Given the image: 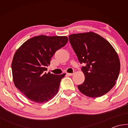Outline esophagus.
<instances>
[{
  "label": "esophagus",
  "instance_id": "esophagus-1",
  "mask_svg": "<svg viewBox=\"0 0 128 128\" xmlns=\"http://www.w3.org/2000/svg\"><path fill=\"white\" fill-rule=\"evenodd\" d=\"M67 74H68V76H73V73H66Z\"/></svg>",
  "mask_w": 128,
  "mask_h": 128
}]
</instances>
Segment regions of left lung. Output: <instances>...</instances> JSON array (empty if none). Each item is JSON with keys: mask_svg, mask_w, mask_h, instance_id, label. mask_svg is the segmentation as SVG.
I'll use <instances>...</instances> for the list:
<instances>
[{"mask_svg": "<svg viewBox=\"0 0 128 128\" xmlns=\"http://www.w3.org/2000/svg\"><path fill=\"white\" fill-rule=\"evenodd\" d=\"M80 62L85 64L81 70L85 81L78 88L82 94L96 98L107 93L118 78L120 62L112 45L102 36L93 32L69 36Z\"/></svg>", "mask_w": 128, "mask_h": 128, "instance_id": "8db88e82", "label": "left lung"}]
</instances>
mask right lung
Instances as JSON below:
<instances>
[{"mask_svg":"<svg viewBox=\"0 0 128 128\" xmlns=\"http://www.w3.org/2000/svg\"><path fill=\"white\" fill-rule=\"evenodd\" d=\"M68 41L66 36H34L26 41L15 52L12 62L14 85L29 100L43 103L57 94L66 75L46 73V66L56 51Z\"/></svg>","mask_w":128,"mask_h":128,"instance_id":"1","label":"right lung"}]
</instances>
